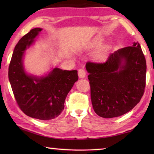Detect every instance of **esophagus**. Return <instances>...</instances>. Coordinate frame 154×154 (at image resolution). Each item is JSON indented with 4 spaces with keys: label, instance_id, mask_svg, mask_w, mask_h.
<instances>
[{
    "label": "esophagus",
    "instance_id": "esophagus-1",
    "mask_svg": "<svg viewBox=\"0 0 154 154\" xmlns=\"http://www.w3.org/2000/svg\"><path fill=\"white\" fill-rule=\"evenodd\" d=\"M78 75H79V78H84L86 75V72H85V71L83 69H80L78 71Z\"/></svg>",
    "mask_w": 154,
    "mask_h": 154
}]
</instances>
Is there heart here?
<instances>
[{"mask_svg": "<svg viewBox=\"0 0 154 154\" xmlns=\"http://www.w3.org/2000/svg\"><path fill=\"white\" fill-rule=\"evenodd\" d=\"M101 41H102L101 38H96L92 41V43L90 44V47L93 48V47L97 46L99 45V44H100ZM108 50H109V48L107 46L104 45V46L100 47V48L95 52L94 54V58L96 60H99V61L104 60L106 58V56H107Z\"/></svg>", "mask_w": 154, "mask_h": 154, "instance_id": "1", "label": "heart"}]
</instances>
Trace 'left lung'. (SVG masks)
Listing matches in <instances>:
<instances>
[{"mask_svg": "<svg viewBox=\"0 0 154 154\" xmlns=\"http://www.w3.org/2000/svg\"><path fill=\"white\" fill-rule=\"evenodd\" d=\"M91 100L95 113L104 118L132 110L145 92L147 65L138 42L111 54L103 63L88 62Z\"/></svg>", "mask_w": 154, "mask_h": 154, "instance_id": "8db88e82", "label": "left lung"}]
</instances>
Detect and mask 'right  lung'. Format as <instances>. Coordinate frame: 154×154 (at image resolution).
I'll return each instance as SVG.
<instances>
[{"label": "right lung", "mask_w": 154, "mask_h": 154, "mask_svg": "<svg viewBox=\"0 0 154 154\" xmlns=\"http://www.w3.org/2000/svg\"><path fill=\"white\" fill-rule=\"evenodd\" d=\"M41 28L31 30L15 45L9 66V79L15 100L26 116L49 120L60 115L69 91L78 80L77 71L55 68L45 77H36L24 71L22 58Z\"/></svg>", "instance_id": "obj_1"}]
</instances>
